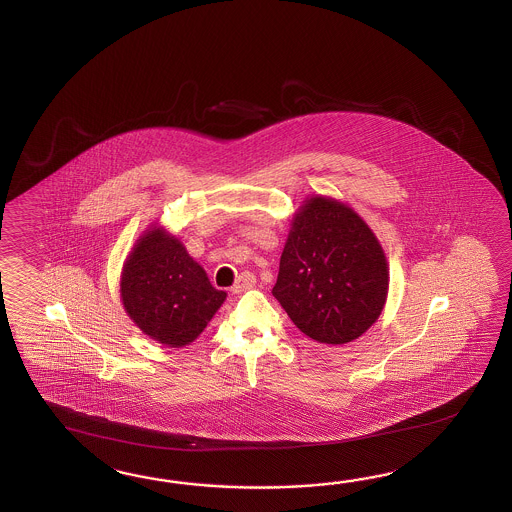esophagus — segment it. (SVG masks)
<instances>
[{
    "instance_id": "esophagus-1",
    "label": "esophagus",
    "mask_w": 512,
    "mask_h": 512,
    "mask_svg": "<svg viewBox=\"0 0 512 512\" xmlns=\"http://www.w3.org/2000/svg\"><path fill=\"white\" fill-rule=\"evenodd\" d=\"M254 285H256V276L252 272H243L240 278H238V282L232 285L230 291L234 294H240L243 291H247V289H252Z\"/></svg>"
}]
</instances>
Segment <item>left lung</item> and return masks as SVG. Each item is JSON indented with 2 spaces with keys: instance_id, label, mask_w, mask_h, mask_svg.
Returning <instances> with one entry per match:
<instances>
[{
  "instance_id": "left-lung-1",
  "label": "left lung",
  "mask_w": 512,
  "mask_h": 512,
  "mask_svg": "<svg viewBox=\"0 0 512 512\" xmlns=\"http://www.w3.org/2000/svg\"><path fill=\"white\" fill-rule=\"evenodd\" d=\"M388 289L386 254L359 212L335 197H305L272 287L294 326L320 344H348L377 322Z\"/></svg>"
}]
</instances>
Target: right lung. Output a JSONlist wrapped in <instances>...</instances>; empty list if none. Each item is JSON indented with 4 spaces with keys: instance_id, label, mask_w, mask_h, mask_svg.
Here are the masks:
<instances>
[{
    "instance_id": "right-lung-1",
    "label": "right lung",
    "mask_w": 512,
    "mask_h": 512,
    "mask_svg": "<svg viewBox=\"0 0 512 512\" xmlns=\"http://www.w3.org/2000/svg\"><path fill=\"white\" fill-rule=\"evenodd\" d=\"M119 287L131 322L168 348L192 344L227 300L183 241L159 221L135 241L122 265Z\"/></svg>"
}]
</instances>
